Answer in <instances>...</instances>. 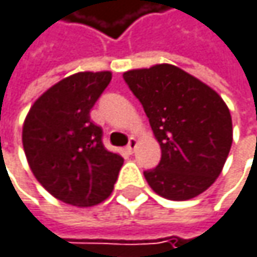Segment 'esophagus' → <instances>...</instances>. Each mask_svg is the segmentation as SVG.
I'll list each match as a JSON object with an SVG mask.
<instances>
[{
  "label": "esophagus",
  "instance_id": "34e87169",
  "mask_svg": "<svg viewBox=\"0 0 257 257\" xmlns=\"http://www.w3.org/2000/svg\"><path fill=\"white\" fill-rule=\"evenodd\" d=\"M136 147H138V139H136V138H132V139L128 141V144H127L125 150H127L128 154H133V151L136 150Z\"/></svg>",
  "mask_w": 257,
  "mask_h": 257
}]
</instances>
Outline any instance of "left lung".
<instances>
[{
    "label": "left lung",
    "mask_w": 257,
    "mask_h": 257,
    "mask_svg": "<svg viewBox=\"0 0 257 257\" xmlns=\"http://www.w3.org/2000/svg\"><path fill=\"white\" fill-rule=\"evenodd\" d=\"M139 98L162 148L145 180L159 196L189 200L214 184L232 145V118L223 98L206 83L172 64L122 74Z\"/></svg>",
    "instance_id": "1"
}]
</instances>
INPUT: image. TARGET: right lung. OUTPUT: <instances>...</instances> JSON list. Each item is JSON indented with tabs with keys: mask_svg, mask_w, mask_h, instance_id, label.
<instances>
[{
	"mask_svg": "<svg viewBox=\"0 0 257 257\" xmlns=\"http://www.w3.org/2000/svg\"><path fill=\"white\" fill-rule=\"evenodd\" d=\"M110 71H80L45 91L22 128L24 151L37 181L58 200L88 208L109 197L124 159L101 142L89 110Z\"/></svg>",
	"mask_w": 257,
	"mask_h": 257,
	"instance_id": "right-lung-1",
	"label": "right lung"
}]
</instances>
